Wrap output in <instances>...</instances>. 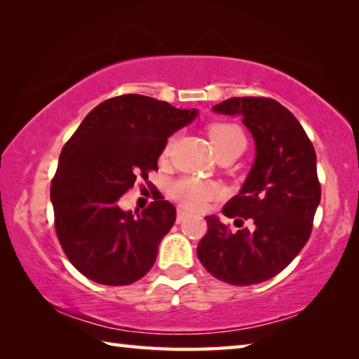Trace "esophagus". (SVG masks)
Wrapping results in <instances>:
<instances>
[{"label":"esophagus","mask_w":359,"mask_h":359,"mask_svg":"<svg viewBox=\"0 0 359 359\" xmlns=\"http://www.w3.org/2000/svg\"><path fill=\"white\" fill-rule=\"evenodd\" d=\"M188 217V214H187V212L185 210H177V218H175V222H177V223H182V222H184L185 220V218Z\"/></svg>","instance_id":"obj_1"}]
</instances>
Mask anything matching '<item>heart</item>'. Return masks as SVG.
I'll return each mask as SVG.
<instances>
[{
  "label": "heart",
  "mask_w": 359,
  "mask_h": 359,
  "mask_svg": "<svg viewBox=\"0 0 359 359\" xmlns=\"http://www.w3.org/2000/svg\"><path fill=\"white\" fill-rule=\"evenodd\" d=\"M209 136L214 144L218 155L226 154L233 150H244L247 145V139L244 131L239 125L220 121L209 126ZM174 145V137H169L163 150V156H168ZM217 187L209 182H203L198 179H180L172 185L171 194L172 198L185 209L198 210L215 196Z\"/></svg>",
  "instance_id": "obj_1"
}]
</instances>
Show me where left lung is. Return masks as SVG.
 Wrapping results in <instances>:
<instances>
[{
    "label": "left lung",
    "instance_id": "1",
    "mask_svg": "<svg viewBox=\"0 0 359 359\" xmlns=\"http://www.w3.org/2000/svg\"><path fill=\"white\" fill-rule=\"evenodd\" d=\"M214 112L239 115L257 144V156L239 194L223 208L231 231L209 215L198 258L218 280L255 285L283 271L311 238L321 198L317 155L299 121L280 102L263 96L229 98ZM245 219L252 224L242 227Z\"/></svg>",
    "mask_w": 359,
    "mask_h": 359
}]
</instances>
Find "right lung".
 Masks as SVG:
<instances>
[{"mask_svg":"<svg viewBox=\"0 0 359 359\" xmlns=\"http://www.w3.org/2000/svg\"><path fill=\"white\" fill-rule=\"evenodd\" d=\"M196 115V109L121 95L96 106L65 144L50 187L55 231L66 257L90 280L130 285L154 266L175 208L158 193L133 214L118 199L137 177L158 171L168 137Z\"/></svg>","mask_w":359,"mask_h":359,"instance_id":"right-lung-1","label":"right lung"}]
</instances>
